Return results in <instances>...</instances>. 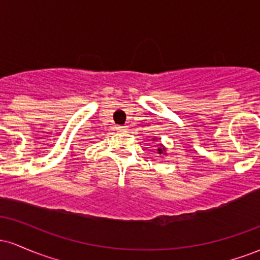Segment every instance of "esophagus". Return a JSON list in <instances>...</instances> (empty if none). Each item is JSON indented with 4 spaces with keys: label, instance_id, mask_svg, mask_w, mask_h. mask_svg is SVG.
Listing matches in <instances>:
<instances>
[{
    "label": "esophagus",
    "instance_id": "obj_1",
    "mask_svg": "<svg viewBox=\"0 0 260 260\" xmlns=\"http://www.w3.org/2000/svg\"><path fill=\"white\" fill-rule=\"evenodd\" d=\"M127 126H116V129L118 131V132H127Z\"/></svg>",
    "mask_w": 260,
    "mask_h": 260
}]
</instances>
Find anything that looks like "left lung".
<instances>
[{
	"mask_svg": "<svg viewBox=\"0 0 260 260\" xmlns=\"http://www.w3.org/2000/svg\"><path fill=\"white\" fill-rule=\"evenodd\" d=\"M153 140H156V138H154ZM165 151H166V148L164 147V145L160 144V147L157 148V154H166Z\"/></svg>",
	"mask_w": 260,
	"mask_h": 260,
	"instance_id": "obj_1",
	"label": "left lung"
}]
</instances>
